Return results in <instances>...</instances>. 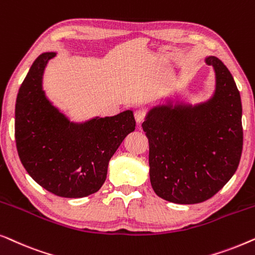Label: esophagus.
Instances as JSON below:
<instances>
[{
  "instance_id": "34e87169",
  "label": "esophagus",
  "mask_w": 255,
  "mask_h": 255,
  "mask_svg": "<svg viewBox=\"0 0 255 255\" xmlns=\"http://www.w3.org/2000/svg\"><path fill=\"white\" fill-rule=\"evenodd\" d=\"M134 118H135V122H137L138 124H140V123H142V122H144V120L146 118V113L144 110L139 109L134 113Z\"/></svg>"
}]
</instances>
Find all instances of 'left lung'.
Listing matches in <instances>:
<instances>
[{
    "mask_svg": "<svg viewBox=\"0 0 255 255\" xmlns=\"http://www.w3.org/2000/svg\"><path fill=\"white\" fill-rule=\"evenodd\" d=\"M215 93L191 106L176 101L153 107L142 123L149 144L154 193L177 204H196L217 194L238 168L243 151L242 100L228 67L208 57Z\"/></svg>",
    "mask_w": 255,
    "mask_h": 255,
    "instance_id": "1",
    "label": "left lung"
}]
</instances>
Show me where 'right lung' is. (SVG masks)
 Here are the masks:
<instances>
[{
	"label": "right lung",
	"instance_id": "add662e5",
	"mask_svg": "<svg viewBox=\"0 0 255 255\" xmlns=\"http://www.w3.org/2000/svg\"><path fill=\"white\" fill-rule=\"evenodd\" d=\"M55 54L41 53L18 90L17 151L29 175L47 191L60 197H85L102 187L109 160L134 131L135 121L132 110L83 123L69 121L43 89L45 67Z\"/></svg>",
	"mask_w": 255,
	"mask_h": 255
}]
</instances>
